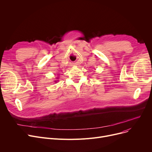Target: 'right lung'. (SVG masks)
Listing matches in <instances>:
<instances>
[{
    "label": "right lung",
    "instance_id": "obj_1",
    "mask_svg": "<svg viewBox=\"0 0 152 152\" xmlns=\"http://www.w3.org/2000/svg\"><path fill=\"white\" fill-rule=\"evenodd\" d=\"M55 82H57V81H55Z\"/></svg>",
    "mask_w": 152,
    "mask_h": 152
}]
</instances>
